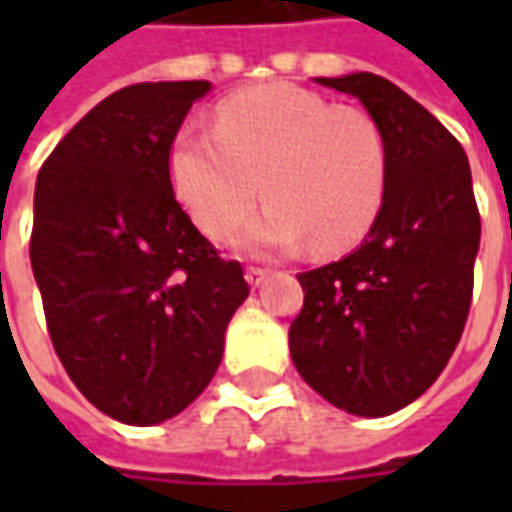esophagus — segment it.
I'll return each instance as SVG.
<instances>
[{
	"mask_svg": "<svg viewBox=\"0 0 512 512\" xmlns=\"http://www.w3.org/2000/svg\"><path fill=\"white\" fill-rule=\"evenodd\" d=\"M268 274H271L268 268L249 266V268H246V282H249L252 288H260V285H263V282H266V279H268Z\"/></svg>",
	"mask_w": 512,
	"mask_h": 512,
	"instance_id": "1",
	"label": "esophagus"
}]
</instances>
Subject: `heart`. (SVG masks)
Here are the masks:
<instances>
[{"mask_svg":"<svg viewBox=\"0 0 512 512\" xmlns=\"http://www.w3.org/2000/svg\"><path fill=\"white\" fill-rule=\"evenodd\" d=\"M169 183L211 241H224L268 208L246 244L255 249L345 252L376 224L386 194V142L356 106H332L296 84H263L224 98L213 131H180Z\"/></svg>","mask_w":512,"mask_h":512,"instance_id":"heart-1","label":"heart"}]
</instances>
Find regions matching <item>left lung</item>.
Returning a JSON list of instances; mask_svg holds the SVG:
<instances>
[{"label":"left lung","instance_id":"obj_1","mask_svg":"<svg viewBox=\"0 0 512 512\" xmlns=\"http://www.w3.org/2000/svg\"><path fill=\"white\" fill-rule=\"evenodd\" d=\"M362 101L386 142V194L351 255L299 274V376L356 417L395 414L450 362L472 307L480 211L461 142L376 73L315 79Z\"/></svg>","mask_w":512,"mask_h":512}]
</instances>
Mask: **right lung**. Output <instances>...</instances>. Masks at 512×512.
I'll return each mask as SVG.
<instances>
[{"mask_svg": "<svg viewBox=\"0 0 512 512\" xmlns=\"http://www.w3.org/2000/svg\"><path fill=\"white\" fill-rule=\"evenodd\" d=\"M211 82H145L90 109L43 161L29 260L79 392L126 425L175 417L211 384L249 296L169 183V145Z\"/></svg>", "mask_w": 512, "mask_h": 512, "instance_id": "right-lung-1", "label": "right lung"}]
</instances>
